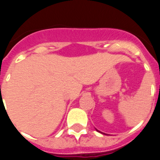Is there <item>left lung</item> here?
<instances>
[{
	"mask_svg": "<svg viewBox=\"0 0 160 160\" xmlns=\"http://www.w3.org/2000/svg\"><path fill=\"white\" fill-rule=\"evenodd\" d=\"M95 130H96V131H97V132H101V133H102V134H105V135H107V134H106V133H103V132H100V131H98V129H95Z\"/></svg>",
	"mask_w": 160,
	"mask_h": 160,
	"instance_id": "1",
	"label": "left lung"
}]
</instances>
